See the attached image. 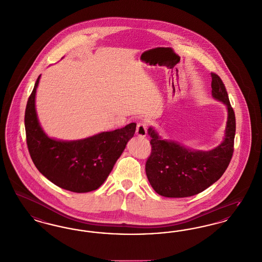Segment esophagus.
Masks as SVG:
<instances>
[{
    "label": "esophagus",
    "instance_id": "esophagus-1",
    "mask_svg": "<svg viewBox=\"0 0 262 262\" xmlns=\"http://www.w3.org/2000/svg\"><path fill=\"white\" fill-rule=\"evenodd\" d=\"M148 125L145 122H139L137 124L136 134L138 136L145 137L147 135Z\"/></svg>",
    "mask_w": 262,
    "mask_h": 262
}]
</instances>
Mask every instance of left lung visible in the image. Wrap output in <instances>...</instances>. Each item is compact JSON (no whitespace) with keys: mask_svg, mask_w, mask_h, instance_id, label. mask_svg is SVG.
I'll use <instances>...</instances> for the list:
<instances>
[{"mask_svg":"<svg viewBox=\"0 0 262 262\" xmlns=\"http://www.w3.org/2000/svg\"><path fill=\"white\" fill-rule=\"evenodd\" d=\"M212 96L227 105L228 121L224 141L209 151L191 150L162 140L148 128L151 151L146 162L148 182L157 193L166 198H187L202 193L223 175L232 160L236 133V117L226 87L211 72Z\"/></svg>","mask_w":262,"mask_h":262,"instance_id":"1","label":"left lung"}]
</instances>
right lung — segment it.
Listing matches in <instances>:
<instances>
[{
  "mask_svg": "<svg viewBox=\"0 0 262 262\" xmlns=\"http://www.w3.org/2000/svg\"><path fill=\"white\" fill-rule=\"evenodd\" d=\"M40 76L28 98L24 124L26 144L32 161L47 179L73 193L97 190L113 170L134 136L136 123L71 142L51 139L39 125L35 111V95Z\"/></svg>",
  "mask_w": 262,
  "mask_h": 262,
  "instance_id": "1",
  "label": "right lung"
}]
</instances>
